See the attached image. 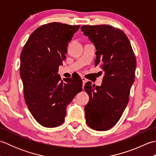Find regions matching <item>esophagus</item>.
Returning <instances> with one entry per match:
<instances>
[{"label": "esophagus", "instance_id": "obj_1", "mask_svg": "<svg viewBox=\"0 0 156 156\" xmlns=\"http://www.w3.org/2000/svg\"><path fill=\"white\" fill-rule=\"evenodd\" d=\"M82 84H83V87H84L86 82H87V79L84 77H82Z\"/></svg>", "mask_w": 156, "mask_h": 156}]
</instances>
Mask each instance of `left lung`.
I'll use <instances>...</instances> for the list:
<instances>
[{
  "instance_id": "1",
  "label": "left lung",
  "mask_w": 156,
  "mask_h": 156,
  "mask_svg": "<svg viewBox=\"0 0 156 156\" xmlns=\"http://www.w3.org/2000/svg\"><path fill=\"white\" fill-rule=\"evenodd\" d=\"M81 31L95 46V66L101 64L105 72L101 87L92 86L90 82L84 86L89 96L84 107L86 122L94 130L107 131L117 123L127 107L136 58L127 36L120 29L108 25H84Z\"/></svg>"
}]
</instances>
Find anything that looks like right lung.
<instances>
[{
  "instance_id": "right-lung-1",
  "label": "right lung",
  "mask_w": 156,
  "mask_h": 156,
  "mask_svg": "<svg viewBox=\"0 0 156 156\" xmlns=\"http://www.w3.org/2000/svg\"><path fill=\"white\" fill-rule=\"evenodd\" d=\"M80 27L56 22L43 25L31 34L21 51L20 76L26 105L45 127L62 125L67 106L82 90L80 76L62 80L58 74L68 43Z\"/></svg>"
}]
</instances>
